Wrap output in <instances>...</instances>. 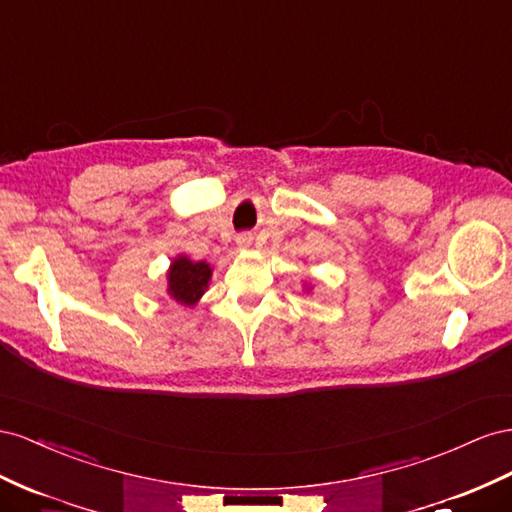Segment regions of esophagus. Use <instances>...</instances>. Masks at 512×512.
Instances as JSON below:
<instances>
[{
  "instance_id": "esophagus-1",
  "label": "esophagus",
  "mask_w": 512,
  "mask_h": 512,
  "mask_svg": "<svg viewBox=\"0 0 512 512\" xmlns=\"http://www.w3.org/2000/svg\"><path fill=\"white\" fill-rule=\"evenodd\" d=\"M236 242H238L240 248H248V246L253 244V236H251V233H240V236L236 238Z\"/></svg>"
}]
</instances>
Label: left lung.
I'll return each instance as SVG.
<instances>
[{
  "mask_svg": "<svg viewBox=\"0 0 512 512\" xmlns=\"http://www.w3.org/2000/svg\"><path fill=\"white\" fill-rule=\"evenodd\" d=\"M304 289H306V294H309V291H311V283H304Z\"/></svg>",
  "mask_w": 512,
  "mask_h": 512,
  "instance_id": "8db88e82",
  "label": "left lung"
}]
</instances>
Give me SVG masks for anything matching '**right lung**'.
Wrapping results in <instances>:
<instances>
[{"instance_id": "1", "label": "right lung", "mask_w": 512, "mask_h": 512, "mask_svg": "<svg viewBox=\"0 0 512 512\" xmlns=\"http://www.w3.org/2000/svg\"><path fill=\"white\" fill-rule=\"evenodd\" d=\"M212 281V266L208 261H193L186 255L171 259L167 270V296L182 306H197Z\"/></svg>"}]
</instances>
